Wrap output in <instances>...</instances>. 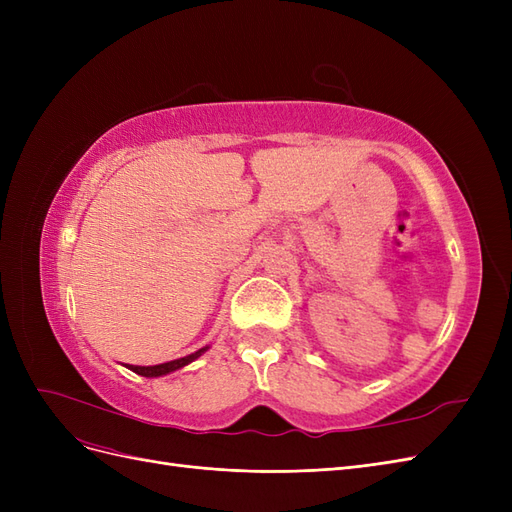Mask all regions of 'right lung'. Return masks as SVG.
Returning a JSON list of instances; mask_svg holds the SVG:
<instances>
[{
	"instance_id": "obj_1",
	"label": "right lung",
	"mask_w": 512,
	"mask_h": 512,
	"mask_svg": "<svg viewBox=\"0 0 512 512\" xmlns=\"http://www.w3.org/2000/svg\"><path fill=\"white\" fill-rule=\"evenodd\" d=\"M207 348H200L188 356H183V359H177V361H168V363H162V365H151V367H141V365H128V369H132L134 374L138 376H145V378H156V376H164V374H170V371H175L183 365L192 363L194 359H198L200 354H203Z\"/></svg>"
}]
</instances>
